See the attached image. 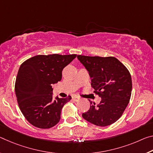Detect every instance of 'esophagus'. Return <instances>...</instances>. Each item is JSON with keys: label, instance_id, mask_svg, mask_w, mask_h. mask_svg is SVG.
<instances>
[{"label": "esophagus", "instance_id": "1", "mask_svg": "<svg viewBox=\"0 0 153 153\" xmlns=\"http://www.w3.org/2000/svg\"><path fill=\"white\" fill-rule=\"evenodd\" d=\"M72 99H73V100H74V101H77L79 99V97H77V96H74L72 97Z\"/></svg>", "mask_w": 153, "mask_h": 153}]
</instances>
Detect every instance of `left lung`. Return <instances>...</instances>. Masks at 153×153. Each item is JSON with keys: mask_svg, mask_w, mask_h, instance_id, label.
<instances>
[{"mask_svg": "<svg viewBox=\"0 0 153 153\" xmlns=\"http://www.w3.org/2000/svg\"><path fill=\"white\" fill-rule=\"evenodd\" d=\"M91 77V86L100 97L99 104L90 101L91 108L82 117L94 125L105 127L115 123L124 112L129 102L132 90L130 73L114 57L78 55Z\"/></svg>", "mask_w": 153, "mask_h": 153, "instance_id": "1", "label": "left lung"}]
</instances>
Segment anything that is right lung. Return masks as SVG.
<instances>
[{
	"label": "right lung",
	"instance_id": "obj_1",
	"mask_svg": "<svg viewBox=\"0 0 153 153\" xmlns=\"http://www.w3.org/2000/svg\"><path fill=\"white\" fill-rule=\"evenodd\" d=\"M76 54L37 55L21 65L15 91L22 113L31 125L40 129L54 127L71 97L53 99L52 86L62 79V71Z\"/></svg>",
	"mask_w": 153,
	"mask_h": 153
}]
</instances>
